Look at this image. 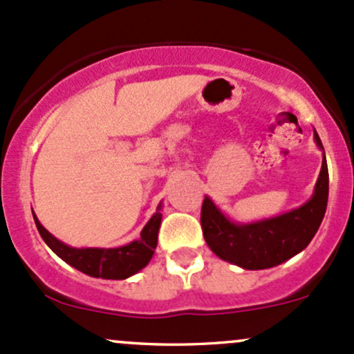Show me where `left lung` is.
I'll return each mask as SVG.
<instances>
[{"label":"left lung","instance_id":"left-lung-1","mask_svg":"<svg viewBox=\"0 0 354 354\" xmlns=\"http://www.w3.org/2000/svg\"><path fill=\"white\" fill-rule=\"evenodd\" d=\"M313 140L322 151V167L307 203L278 216L239 223L225 214L209 196H204L201 227L207 247L223 261L249 271L269 269L300 254L310 243L324 220L329 198V172L322 141L313 129Z\"/></svg>","mask_w":354,"mask_h":354}]
</instances>
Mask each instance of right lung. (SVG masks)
Instances as JSON below:
<instances>
[{"instance_id": "obj_1", "label": "right lung", "mask_w": 354, "mask_h": 354, "mask_svg": "<svg viewBox=\"0 0 354 354\" xmlns=\"http://www.w3.org/2000/svg\"><path fill=\"white\" fill-rule=\"evenodd\" d=\"M35 225L42 240L57 257L86 276L102 279H126L147 268L158 243V230L162 225V203L141 230L140 239L119 247H71L42 227L34 213Z\"/></svg>"}]
</instances>
